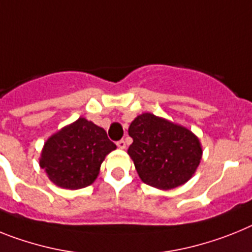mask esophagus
Masks as SVG:
<instances>
[{
  "instance_id": "esophagus-1",
  "label": "esophagus",
  "mask_w": 252,
  "mask_h": 252,
  "mask_svg": "<svg viewBox=\"0 0 252 252\" xmlns=\"http://www.w3.org/2000/svg\"><path fill=\"white\" fill-rule=\"evenodd\" d=\"M117 147L120 148V149H125V148H126V141L125 140L117 141Z\"/></svg>"
}]
</instances>
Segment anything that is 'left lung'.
<instances>
[{
    "mask_svg": "<svg viewBox=\"0 0 252 252\" xmlns=\"http://www.w3.org/2000/svg\"><path fill=\"white\" fill-rule=\"evenodd\" d=\"M132 144L127 153L141 181L160 190L178 188L192 177L203 149L195 134L181 125L153 113L131 122Z\"/></svg>",
    "mask_w": 252,
    "mask_h": 252,
    "instance_id": "left-lung-1",
    "label": "left lung"
}]
</instances>
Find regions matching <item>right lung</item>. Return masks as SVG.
<instances>
[{
	"label": "right lung",
	"instance_id": "obj_1",
	"mask_svg": "<svg viewBox=\"0 0 252 252\" xmlns=\"http://www.w3.org/2000/svg\"><path fill=\"white\" fill-rule=\"evenodd\" d=\"M115 149L104 128L80 117L44 143L39 165L55 185L77 190L95 181L105 156Z\"/></svg>",
	"mask_w": 252,
	"mask_h": 252
}]
</instances>
